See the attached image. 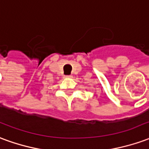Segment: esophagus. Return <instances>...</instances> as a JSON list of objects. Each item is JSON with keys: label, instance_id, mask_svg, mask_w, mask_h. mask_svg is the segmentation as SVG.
I'll list each match as a JSON object with an SVG mask.
<instances>
[{"label": "esophagus", "instance_id": "obj_1", "mask_svg": "<svg viewBox=\"0 0 149 149\" xmlns=\"http://www.w3.org/2000/svg\"><path fill=\"white\" fill-rule=\"evenodd\" d=\"M65 78H72V75H67V76H65Z\"/></svg>", "mask_w": 149, "mask_h": 149}]
</instances>
